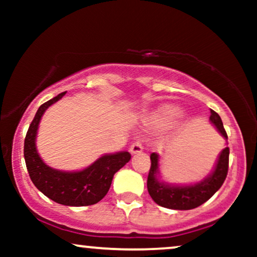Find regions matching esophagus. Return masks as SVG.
<instances>
[{"mask_svg": "<svg viewBox=\"0 0 257 257\" xmlns=\"http://www.w3.org/2000/svg\"><path fill=\"white\" fill-rule=\"evenodd\" d=\"M143 150H144V146L140 141H134V143L132 144V146H131L132 153H139V152L143 151Z\"/></svg>", "mask_w": 257, "mask_h": 257, "instance_id": "1", "label": "esophagus"}]
</instances>
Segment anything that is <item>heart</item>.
Instances as JSON below:
<instances>
[{
  "label": "heart",
  "instance_id": "obj_1",
  "mask_svg": "<svg viewBox=\"0 0 257 257\" xmlns=\"http://www.w3.org/2000/svg\"><path fill=\"white\" fill-rule=\"evenodd\" d=\"M180 110L178 107L172 105H166L161 107L157 112H155L151 120L155 124L158 125H167L173 123L174 120L179 117Z\"/></svg>",
  "mask_w": 257,
  "mask_h": 257
}]
</instances>
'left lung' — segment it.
Returning <instances> with one entry per match:
<instances>
[{"label":"left lung","mask_w":257,"mask_h":257,"mask_svg":"<svg viewBox=\"0 0 257 257\" xmlns=\"http://www.w3.org/2000/svg\"><path fill=\"white\" fill-rule=\"evenodd\" d=\"M210 120L216 126L223 138L227 139V133L223 128L222 120L214 110H210ZM151 168L147 176V190L151 198L158 205L174 210H190L202 205L206 200L210 199L215 192L222 186L228 173L229 149L226 147L220 153L215 170L210 176L203 181L191 186H170L157 180L158 161L157 153H151Z\"/></svg>","instance_id":"8db88e82"}]
</instances>
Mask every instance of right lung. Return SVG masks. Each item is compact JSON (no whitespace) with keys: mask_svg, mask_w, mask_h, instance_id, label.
Instances as JSON below:
<instances>
[{"mask_svg":"<svg viewBox=\"0 0 257 257\" xmlns=\"http://www.w3.org/2000/svg\"><path fill=\"white\" fill-rule=\"evenodd\" d=\"M66 91L60 93L38 107L32 119L24 141V158L31 181L44 196L63 205L87 206L98 203L110 190L114 173H117L132 155L129 152H118L100 157L81 172H60L46 166L36 150V134L38 123L44 111L57 102Z\"/></svg>","mask_w":257,"mask_h":257,"instance_id":"1","label":"right lung"}]
</instances>
